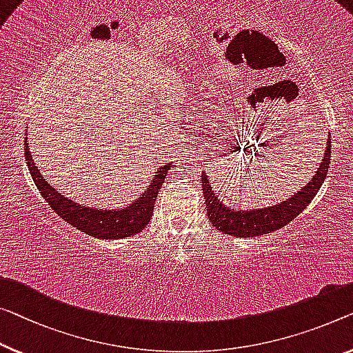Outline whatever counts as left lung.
I'll return each mask as SVG.
<instances>
[{
	"label": "left lung",
	"mask_w": 353,
	"mask_h": 353,
	"mask_svg": "<svg viewBox=\"0 0 353 353\" xmlns=\"http://www.w3.org/2000/svg\"><path fill=\"white\" fill-rule=\"evenodd\" d=\"M331 159V141H327V149L322 157L317 172L312 176L301 190H298L287 201H282L277 206H270L265 209H250L239 210L234 208H227L220 199L215 196L212 187L209 185L208 176L201 174V187L203 194L206 199L208 217L217 230L223 231L225 234L236 236V238H254V236L268 234L271 231L285 227L292 220L299 215L312 201L317 194L319 188L327 177Z\"/></svg>",
	"instance_id": "obj_1"
}]
</instances>
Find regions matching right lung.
Returning a JSON list of instances; mask_svg holds the SVG:
<instances>
[{
    "mask_svg": "<svg viewBox=\"0 0 353 353\" xmlns=\"http://www.w3.org/2000/svg\"><path fill=\"white\" fill-rule=\"evenodd\" d=\"M25 161L28 166L30 174L38 187L42 198L49 203V206L55 210L60 217L72 227L83 231L85 234H90L93 238L99 239H122L141 233L147 223L150 222L152 214H154L155 201L159 196V192L165 182L168 171L171 170V163L163 165L155 172V177L152 179L150 185L145 188V192L141 194V198L136 199L128 208L120 210H99L90 209L76 204L71 199H68L60 194L55 188L47 183L38 171V166L34 165L31 159L28 141L25 139Z\"/></svg>",
    "mask_w": 353,
    "mask_h": 353,
    "instance_id": "1",
    "label": "right lung"
}]
</instances>
